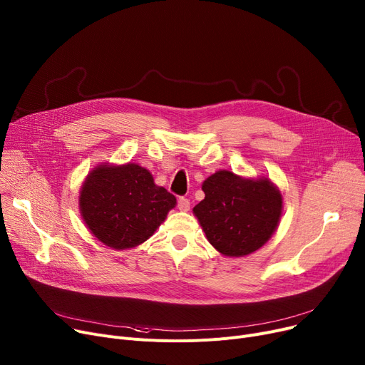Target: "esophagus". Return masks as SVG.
<instances>
[{
	"label": "esophagus",
	"instance_id": "34e87169",
	"mask_svg": "<svg viewBox=\"0 0 365 365\" xmlns=\"http://www.w3.org/2000/svg\"><path fill=\"white\" fill-rule=\"evenodd\" d=\"M178 207H179V210L180 212H189V208H190V202H189V200L187 198H179V201H178Z\"/></svg>",
	"mask_w": 365,
	"mask_h": 365
}]
</instances>
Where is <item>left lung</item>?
I'll return each mask as SVG.
<instances>
[{
	"mask_svg": "<svg viewBox=\"0 0 365 365\" xmlns=\"http://www.w3.org/2000/svg\"><path fill=\"white\" fill-rule=\"evenodd\" d=\"M202 190L205 198L192 212L208 242L220 255H252L277 231L282 195L269 178H241L219 170L202 182Z\"/></svg>",
	"mask_w": 365,
	"mask_h": 365,
	"instance_id": "obj_1",
	"label": "left lung"
}]
</instances>
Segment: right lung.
<instances>
[{"mask_svg": "<svg viewBox=\"0 0 365 365\" xmlns=\"http://www.w3.org/2000/svg\"><path fill=\"white\" fill-rule=\"evenodd\" d=\"M178 204L155 185L150 171L136 163L96 165L84 179L78 205L90 232L113 250L149 240Z\"/></svg>", "mask_w": 365, "mask_h": 365, "instance_id": "add662e5", "label": "right lung"}]
</instances>
